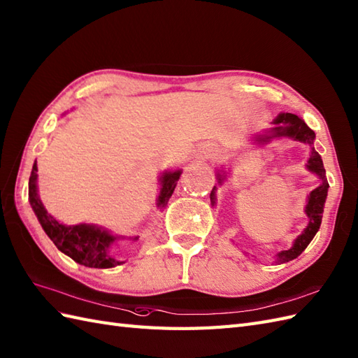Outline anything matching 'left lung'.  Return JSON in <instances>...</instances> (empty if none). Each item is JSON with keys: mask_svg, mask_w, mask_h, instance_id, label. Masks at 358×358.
I'll return each instance as SVG.
<instances>
[{"mask_svg": "<svg viewBox=\"0 0 358 358\" xmlns=\"http://www.w3.org/2000/svg\"><path fill=\"white\" fill-rule=\"evenodd\" d=\"M275 124L276 127L273 129V134L258 138L259 141H267V139H270L272 136H290L310 145L313 144V141H315V136H316L315 132L305 124V121H302L298 115H294V113H280L275 120ZM307 167L308 170L317 174V176L322 179V184L316 189L311 191L307 208H305V213H307L310 219L307 229H305L298 238H296L293 248H290L289 250H282L278 254V261H280V263H287V261L299 257L303 252V249L310 245V241L319 231L320 223H322V213H324V205H325V199H327L329 185L325 178L324 162H322L320 155L315 150V147H311V156L308 159ZM219 180L220 182L223 180L222 174H219ZM211 202L215 203V187L211 191Z\"/></svg>", "mask_w": 358, "mask_h": 358, "instance_id": "1", "label": "left lung"}]
</instances>
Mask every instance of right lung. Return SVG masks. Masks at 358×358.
Returning <instances> with one entry per match:
<instances>
[{"label":"right lung","mask_w":358,"mask_h":358,"mask_svg":"<svg viewBox=\"0 0 358 358\" xmlns=\"http://www.w3.org/2000/svg\"><path fill=\"white\" fill-rule=\"evenodd\" d=\"M36 171L38 167L36 164H34L29 180L30 205L34 214H36L39 223L42 224L43 231H45L50 240L55 243L56 248L60 252H64L69 258H73L76 263L83 264L86 267L109 268L121 264V261L110 255L112 245H115L117 237H113L108 231H103L92 224H62L55 220L53 217L45 211L41 199L38 197ZM179 170L162 174V188L158 196V206H165V203L169 202L174 188H176V182L179 180ZM134 240H136V237Z\"/></svg>","instance_id":"obj_1"}]
</instances>
